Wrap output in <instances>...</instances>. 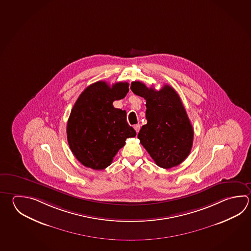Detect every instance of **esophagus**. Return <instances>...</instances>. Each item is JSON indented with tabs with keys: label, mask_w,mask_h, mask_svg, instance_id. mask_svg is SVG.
I'll return each mask as SVG.
<instances>
[{
	"label": "esophagus",
	"mask_w": 251,
	"mask_h": 251,
	"mask_svg": "<svg viewBox=\"0 0 251 251\" xmlns=\"http://www.w3.org/2000/svg\"><path fill=\"white\" fill-rule=\"evenodd\" d=\"M140 127H141V125L140 124H136V125H134V128H135V130H136V132L138 133V131L140 130Z\"/></svg>",
	"instance_id": "34e87169"
}]
</instances>
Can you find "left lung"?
Masks as SVG:
<instances>
[{
	"mask_svg": "<svg viewBox=\"0 0 251 251\" xmlns=\"http://www.w3.org/2000/svg\"><path fill=\"white\" fill-rule=\"evenodd\" d=\"M130 90L147 100V123L137 135L141 145L159 167L179 165L189 155L194 141L193 126L179 96L170 85L156 90L141 81L131 82Z\"/></svg>",
	"mask_w": 251,
	"mask_h": 251,
	"instance_id": "obj_1",
	"label": "left lung"
}]
</instances>
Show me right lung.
Listing matches in <instances>:
<instances>
[{
  "label": "right lung",
  "mask_w": 251,
  "mask_h": 251,
  "mask_svg": "<svg viewBox=\"0 0 251 251\" xmlns=\"http://www.w3.org/2000/svg\"><path fill=\"white\" fill-rule=\"evenodd\" d=\"M128 82L112 86L100 80L81 92L67 122V141L76 159L93 170L108 167L128 137L136 136L125 110L113 102L125 98Z\"/></svg>",
  "instance_id": "add662e5"
}]
</instances>
